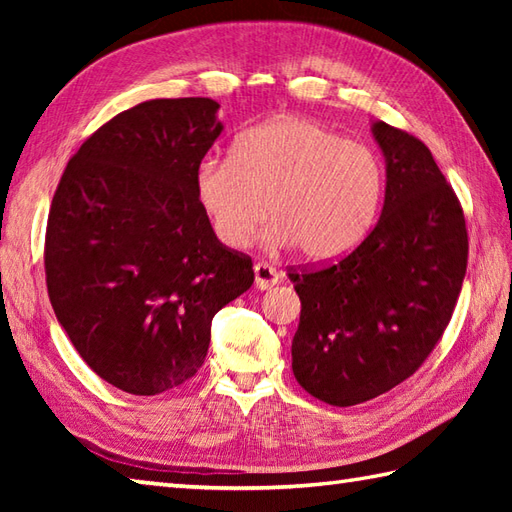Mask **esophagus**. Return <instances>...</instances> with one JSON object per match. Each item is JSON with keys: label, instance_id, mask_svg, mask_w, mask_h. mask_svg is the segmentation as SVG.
Instances as JSON below:
<instances>
[{"label": "esophagus", "instance_id": "esophagus-1", "mask_svg": "<svg viewBox=\"0 0 512 512\" xmlns=\"http://www.w3.org/2000/svg\"><path fill=\"white\" fill-rule=\"evenodd\" d=\"M253 273H255V286L259 290H270L279 284V273L266 262H257L253 266Z\"/></svg>", "mask_w": 512, "mask_h": 512}]
</instances>
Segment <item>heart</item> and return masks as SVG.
I'll return each mask as SVG.
<instances>
[{"label": "heart", "instance_id": "b5f03b06", "mask_svg": "<svg viewBox=\"0 0 512 512\" xmlns=\"http://www.w3.org/2000/svg\"><path fill=\"white\" fill-rule=\"evenodd\" d=\"M193 187L226 248H246L268 211L270 244L332 262L372 231L385 171L369 147L310 118L277 116L239 134L231 158H204Z\"/></svg>", "mask_w": 512, "mask_h": 512}]
</instances>
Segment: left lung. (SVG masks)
Returning a JSON list of instances; mask_svg holds the SVG:
<instances>
[{
	"label": "left lung",
	"mask_w": 512,
	"mask_h": 512,
	"mask_svg": "<svg viewBox=\"0 0 512 512\" xmlns=\"http://www.w3.org/2000/svg\"><path fill=\"white\" fill-rule=\"evenodd\" d=\"M387 160L383 215L350 255L288 268L301 299L292 372L334 407L372 400L427 361L469 259L458 195L420 138L374 123Z\"/></svg>",
	"instance_id": "1"
}]
</instances>
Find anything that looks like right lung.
Returning a JSON list of instances; mask_svg holds the SVG:
<instances>
[{
  "mask_svg": "<svg viewBox=\"0 0 512 512\" xmlns=\"http://www.w3.org/2000/svg\"><path fill=\"white\" fill-rule=\"evenodd\" d=\"M213 99H154L116 114L70 158L50 204L48 297L81 358L134 396L202 367L211 321L253 286L195 198V169L222 132Z\"/></svg>",
  "mask_w": 512,
  "mask_h": 512,
  "instance_id": "add662e5",
  "label": "right lung"
}]
</instances>
